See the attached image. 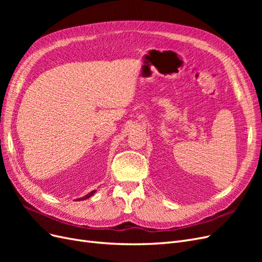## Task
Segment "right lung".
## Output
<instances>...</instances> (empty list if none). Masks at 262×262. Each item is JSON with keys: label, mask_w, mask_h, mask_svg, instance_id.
<instances>
[{"label": "right lung", "mask_w": 262, "mask_h": 262, "mask_svg": "<svg viewBox=\"0 0 262 262\" xmlns=\"http://www.w3.org/2000/svg\"><path fill=\"white\" fill-rule=\"evenodd\" d=\"M95 192H96V190H93V191H92V192H90V193H87L86 195H84V196L80 198V199H78V200H80V201L82 200V201H83V200H86V199H89V198H91V196H92V195H93V194H94Z\"/></svg>", "instance_id": "right-lung-1"}]
</instances>
